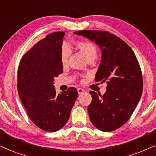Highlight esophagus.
Returning <instances> with one entry per match:
<instances>
[{"mask_svg":"<svg viewBox=\"0 0 156 156\" xmlns=\"http://www.w3.org/2000/svg\"><path fill=\"white\" fill-rule=\"evenodd\" d=\"M84 92V89L82 88H78V94H82Z\"/></svg>","mask_w":156,"mask_h":156,"instance_id":"1","label":"esophagus"}]
</instances>
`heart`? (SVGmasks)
<instances>
[{
	"label": "heart",
	"instance_id": "heart-1",
	"mask_svg": "<svg viewBox=\"0 0 156 156\" xmlns=\"http://www.w3.org/2000/svg\"><path fill=\"white\" fill-rule=\"evenodd\" d=\"M74 47L83 54L84 56L88 61H93L98 55V49L94 43L89 41H77L74 43ZM70 51L69 48L66 45L62 47L60 59L62 66H66L68 63V58L70 56Z\"/></svg>",
	"mask_w": 156,
	"mask_h": 156
}]
</instances>
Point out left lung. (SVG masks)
Instances as JSON below:
<instances>
[{
	"instance_id": "left-lung-1",
	"label": "left lung",
	"mask_w": 156,
	"mask_h": 156,
	"mask_svg": "<svg viewBox=\"0 0 156 156\" xmlns=\"http://www.w3.org/2000/svg\"><path fill=\"white\" fill-rule=\"evenodd\" d=\"M75 34L95 41L102 51L95 80L106 81V92L101 95L89 91L92 101L88 111L95 128L113 131L129 120L142 95L143 76L138 61L125 41L108 31L83 30Z\"/></svg>"
}]
</instances>
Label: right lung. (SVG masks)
Listing matches in <instances>:
<instances>
[{
  "instance_id": "add662e5",
  "label": "right lung",
  "mask_w": 156,
  "mask_h": 156,
  "mask_svg": "<svg viewBox=\"0 0 156 156\" xmlns=\"http://www.w3.org/2000/svg\"><path fill=\"white\" fill-rule=\"evenodd\" d=\"M64 36L58 31L38 41L24 54L18 68L20 101L33 123L48 132L66 125L78 97L74 87L57 95L53 86L54 78L63 73L60 53Z\"/></svg>"
}]
</instances>
